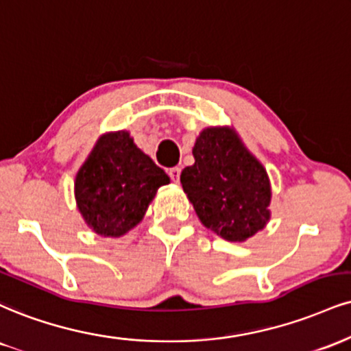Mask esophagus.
I'll return each mask as SVG.
<instances>
[{"instance_id": "1", "label": "esophagus", "mask_w": 351, "mask_h": 351, "mask_svg": "<svg viewBox=\"0 0 351 351\" xmlns=\"http://www.w3.org/2000/svg\"><path fill=\"white\" fill-rule=\"evenodd\" d=\"M168 175H170V178L175 181V183H178L180 181V175H181V168L180 167H175V168H170V171H168Z\"/></svg>"}]
</instances>
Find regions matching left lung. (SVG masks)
I'll return each instance as SVG.
<instances>
[{"label": "left lung", "instance_id": "left-lung-1", "mask_svg": "<svg viewBox=\"0 0 351 351\" xmlns=\"http://www.w3.org/2000/svg\"><path fill=\"white\" fill-rule=\"evenodd\" d=\"M194 165L181 171V186L206 229L227 242H245L271 219L267 168L230 125L202 129Z\"/></svg>", "mask_w": 351, "mask_h": 351}]
</instances>
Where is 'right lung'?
<instances>
[{
  "mask_svg": "<svg viewBox=\"0 0 351 351\" xmlns=\"http://www.w3.org/2000/svg\"><path fill=\"white\" fill-rule=\"evenodd\" d=\"M162 168L134 143L128 130L99 135L75 176V201L84 223L101 237H122L142 222L160 186Z\"/></svg>",
  "mask_w": 351,
  "mask_h": 351,
  "instance_id": "1",
  "label": "right lung"
}]
</instances>
